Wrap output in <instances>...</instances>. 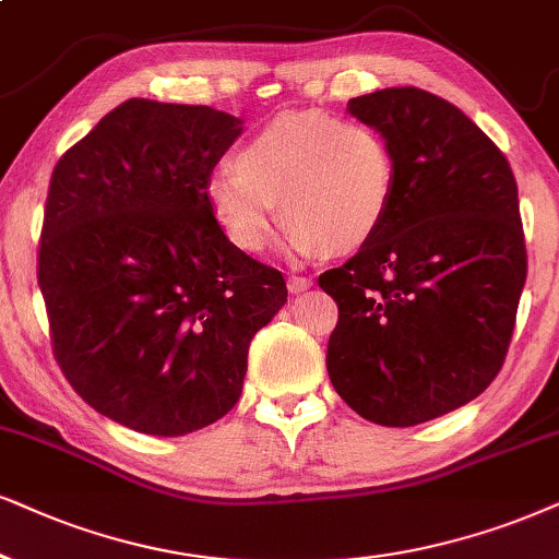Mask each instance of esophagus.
<instances>
[{"label":"esophagus","mask_w":559,"mask_h":559,"mask_svg":"<svg viewBox=\"0 0 559 559\" xmlns=\"http://www.w3.org/2000/svg\"><path fill=\"white\" fill-rule=\"evenodd\" d=\"M286 286H288V292H292V294H299V292H307V288L312 286V281L304 278V275H288Z\"/></svg>","instance_id":"obj_1"}]
</instances>
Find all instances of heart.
<instances>
[{
    "label": "heart",
    "instance_id": "obj_1",
    "mask_svg": "<svg viewBox=\"0 0 559 559\" xmlns=\"http://www.w3.org/2000/svg\"><path fill=\"white\" fill-rule=\"evenodd\" d=\"M397 165L377 126L309 110L258 131L206 180V201L237 250L260 252L284 216L296 255L364 247L390 214Z\"/></svg>",
    "mask_w": 559,
    "mask_h": 559
}]
</instances>
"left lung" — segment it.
Wrapping results in <instances>:
<instances>
[{
  "label": "left lung",
  "instance_id": "8db88e82",
  "mask_svg": "<svg viewBox=\"0 0 559 559\" xmlns=\"http://www.w3.org/2000/svg\"><path fill=\"white\" fill-rule=\"evenodd\" d=\"M348 110L390 141L397 186L381 229L320 275L337 301L332 386L358 415L407 428L483 394L526 284L519 188L506 154L433 92L390 87Z\"/></svg>",
  "mask_w": 559,
  "mask_h": 559
}]
</instances>
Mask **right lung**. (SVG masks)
Segmentation results:
<instances>
[{"mask_svg": "<svg viewBox=\"0 0 559 559\" xmlns=\"http://www.w3.org/2000/svg\"><path fill=\"white\" fill-rule=\"evenodd\" d=\"M242 121L131 97L56 162L38 245L53 356L105 418L186 436L229 413L286 281L224 237L206 201Z\"/></svg>", "mask_w": 559, "mask_h": 559, "instance_id": "obj_1", "label": "right lung"}]
</instances>
